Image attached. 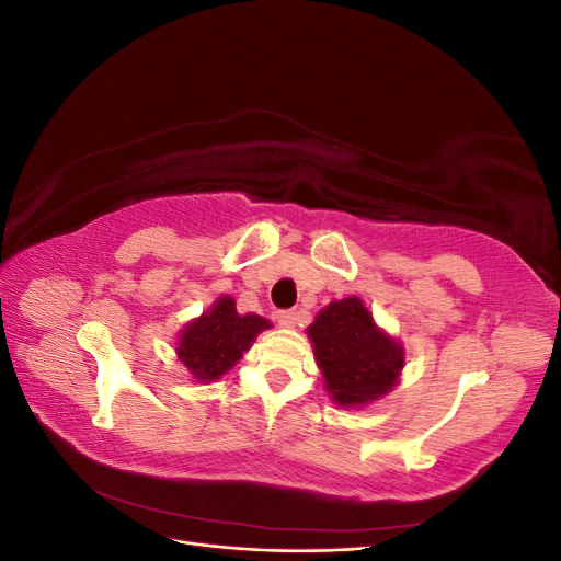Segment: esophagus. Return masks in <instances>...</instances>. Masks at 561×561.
Segmentation results:
<instances>
[{"mask_svg":"<svg viewBox=\"0 0 561 561\" xmlns=\"http://www.w3.org/2000/svg\"><path fill=\"white\" fill-rule=\"evenodd\" d=\"M297 309H285V311H278V325H283V328H295V322H297Z\"/></svg>","mask_w":561,"mask_h":561,"instance_id":"1","label":"esophagus"}]
</instances>
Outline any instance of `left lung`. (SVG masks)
I'll return each mask as SVG.
<instances>
[{
  "label": "left lung",
  "instance_id": "1",
  "mask_svg": "<svg viewBox=\"0 0 561 561\" xmlns=\"http://www.w3.org/2000/svg\"><path fill=\"white\" fill-rule=\"evenodd\" d=\"M316 360L336 404H365L396 386L402 348L379 332L358 297L332 301L309 325Z\"/></svg>",
  "mask_w": 561,
  "mask_h": 561
}]
</instances>
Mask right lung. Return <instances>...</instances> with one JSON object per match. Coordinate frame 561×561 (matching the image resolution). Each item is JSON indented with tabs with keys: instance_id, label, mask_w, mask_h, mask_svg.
<instances>
[{
	"instance_id": "right-lung-1",
	"label": "right lung",
	"mask_w": 561,
	"mask_h": 561,
	"mask_svg": "<svg viewBox=\"0 0 561 561\" xmlns=\"http://www.w3.org/2000/svg\"><path fill=\"white\" fill-rule=\"evenodd\" d=\"M268 328V320L260 316H239L236 301L222 297L215 307L203 313L192 325H186L178 355L184 367L201 381H213L241 358L262 330Z\"/></svg>"
}]
</instances>
